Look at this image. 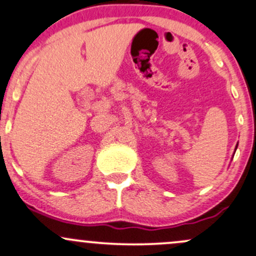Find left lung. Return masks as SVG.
<instances>
[{
  "mask_svg": "<svg viewBox=\"0 0 256 256\" xmlns=\"http://www.w3.org/2000/svg\"><path fill=\"white\" fill-rule=\"evenodd\" d=\"M237 146H238V144H237Z\"/></svg>",
  "mask_w": 256,
  "mask_h": 256,
  "instance_id": "left-lung-1",
  "label": "left lung"
}]
</instances>
